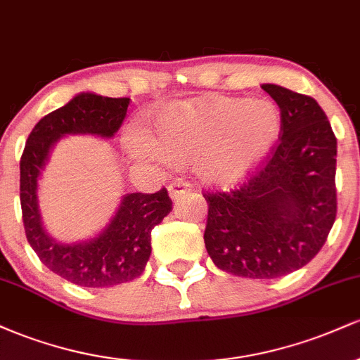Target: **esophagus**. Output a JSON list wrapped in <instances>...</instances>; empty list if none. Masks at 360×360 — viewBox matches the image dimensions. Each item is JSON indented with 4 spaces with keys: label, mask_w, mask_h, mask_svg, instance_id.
Listing matches in <instances>:
<instances>
[{
    "label": "esophagus",
    "mask_w": 360,
    "mask_h": 360,
    "mask_svg": "<svg viewBox=\"0 0 360 360\" xmlns=\"http://www.w3.org/2000/svg\"><path fill=\"white\" fill-rule=\"evenodd\" d=\"M191 189V184L186 183L184 179H181V177H177V179L172 181L171 184H169V196H171V200H179L183 194H186Z\"/></svg>",
    "instance_id": "esophagus-1"
}]
</instances>
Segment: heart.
<instances>
[{
  "label": "heart",
  "mask_w": 360,
  "mask_h": 360,
  "mask_svg": "<svg viewBox=\"0 0 360 360\" xmlns=\"http://www.w3.org/2000/svg\"><path fill=\"white\" fill-rule=\"evenodd\" d=\"M281 113L274 103L212 94L174 103L148 130L128 135L134 157L194 162L198 176L213 184H233L266 160L278 143Z\"/></svg>",
  "instance_id": "b5f03b06"
}]
</instances>
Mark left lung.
<instances>
[{"instance_id":"8db88e82","label":"left lung","mask_w":360,"mask_h":360,"mask_svg":"<svg viewBox=\"0 0 360 360\" xmlns=\"http://www.w3.org/2000/svg\"><path fill=\"white\" fill-rule=\"evenodd\" d=\"M281 110V137L240 188L208 193L205 245L218 269L250 279L298 271L320 252L337 214V139L313 98L262 84Z\"/></svg>"}]
</instances>
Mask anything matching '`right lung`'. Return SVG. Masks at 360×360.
<instances>
[{
    "instance_id": "right-lung-1",
    "label": "right lung",
    "mask_w": 360,
    "mask_h": 360,
    "mask_svg": "<svg viewBox=\"0 0 360 360\" xmlns=\"http://www.w3.org/2000/svg\"><path fill=\"white\" fill-rule=\"evenodd\" d=\"M130 98L79 93L45 115L28 135L20 160V203L27 240L44 266L84 288H108L139 278L150 257V232L172 210L166 188L154 194L128 193L100 233L62 243L49 235L39 208V179L53 146L65 135L111 139L127 117Z\"/></svg>"
}]
</instances>
